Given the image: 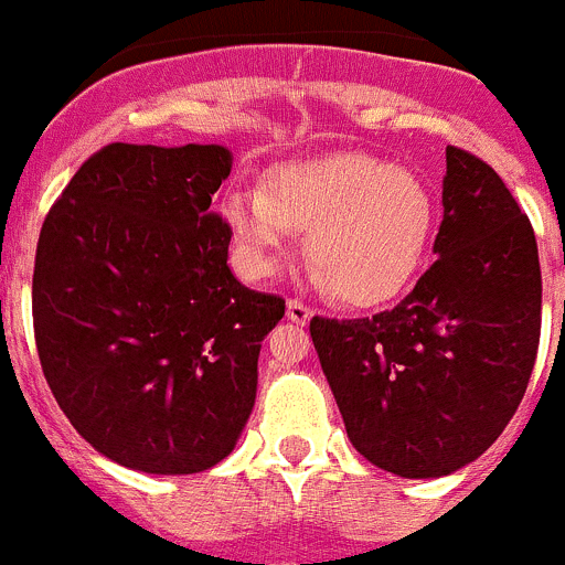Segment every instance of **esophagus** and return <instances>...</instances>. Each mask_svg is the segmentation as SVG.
Returning <instances> with one entry per match:
<instances>
[{"label":"esophagus","instance_id":"esophagus-1","mask_svg":"<svg viewBox=\"0 0 565 565\" xmlns=\"http://www.w3.org/2000/svg\"><path fill=\"white\" fill-rule=\"evenodd\" d=\"M310 316H312L310 305H305V301H299V299H288V318H290V321L301 323V327H305V323L310 321Z\"/></svg>","mask_w":565,"mask_h":565}]
</instances>
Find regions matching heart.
<instances>
[{
  "label": "heart",
  "mask_w": 565,
  "mask_h": 565,
  "mask_svg": "<svg viewBox=\"0 0 565 565\" xmlns=\"http://www.w3.org/2000/svg\"><path fill=\"white\" fill-rule=\"evenodd\" d=\"M249 275H275L294 233H307L312 280L345 305L390 301L426 258L437 220L420 175L371 153H334L277 167L260 189L222 203Z\"/></svg>",
  "instance_id": "b5f03b06"
}]
</instances>
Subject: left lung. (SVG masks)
I'll return each instance as SVG.
<instances>
[{
    "mask_svg": "<svg viewBox=\"0 0 565 565\" xmlns=\"http://www.w3.org/2000/svg\"><path fill=\"white\" fill-rule=\"evenodd\" d=\"M431 269L393 310L310 321L351 445L379 470L439 478L491 448L541 338L535 233L502 178L448 145Z\"/></svg>",
    "mask_w": 565,
    "mask_h": 565,
    "instance_id": "1",
    "label": "left lung"
}]
</instances>
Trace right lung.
Wrapping results in <instances>:
<instances>
[{
	"label": "right lung",
	"instance_id": "add662e5",
	"mask_svg": "<svg viewBox=\"0 0 565 565\" xmlns=\"http://www.w3.org/2000/svg\"><path fill=\"white\" fill-rule=\"evenodd\" d=\"M222 145L111 142L46 214L32 275L43 376L106 459L150 475L220 465L247 426L260 340L285 299L227 266L231 227L211 198Z\"/></svg>",
	"mask_w": 565,
	"mask_h": 565
}]
</instances>
